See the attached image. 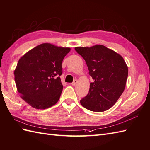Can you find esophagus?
<instances>
[{
  "label": "esophagus",
  "instance_id": "esophagus-1",
  "mask_svg": "<svg viewBox=\"0 0 150 150\" xmlns=\"http://www.w3.org/2000/svg\"><path fill=\"white\" fill-rule=\"evenodd\" d=\"M77 83H78L77 79H74V81H73V82L72 83V85L74 86H76V85H77Z\"/></svg>",
  "mask_w": 150,
  "mask_h": 150
}]
</instances>
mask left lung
Wrapping results in <instances>:
<instances>
[{
	"label": "left lung",
	"instance_id": "left-lung-1",
	"mask_svg": "<svg viewBox=\"0 0 150 150\" xmlns=\"http://www.w3.org/2000/svg\"><path fill=\"white\" fill-rule=\"evenodd\" d=\"M85 60L89 74L93 79L89 92L80 100L84 108L101 112L115 104L125 90L128 67L120 54L103 45L76 47Z\"/></svg>",
	"mask_w": 150,
	"mask_h": 150
}]
</instances>
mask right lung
I'll use <instances>...</instances> for the list:
<instances>
[{"mask_svg":"<svg viewBox=\"0 0 150 150\" xmlns=\"http://www.w3.org/2000/svg\"><path fill=\"white\" fill-rule=\"evenodd\" d=\"M70 51L69 47L42 43L18 60L14 71L16 88L20 97L30 106L45 109L59 100L63 89L59 77L62 63Z\"/></svg>","mask_w":150,"mask_h":150,"instance_id":"1","label":"right lung"}]
</instances>
